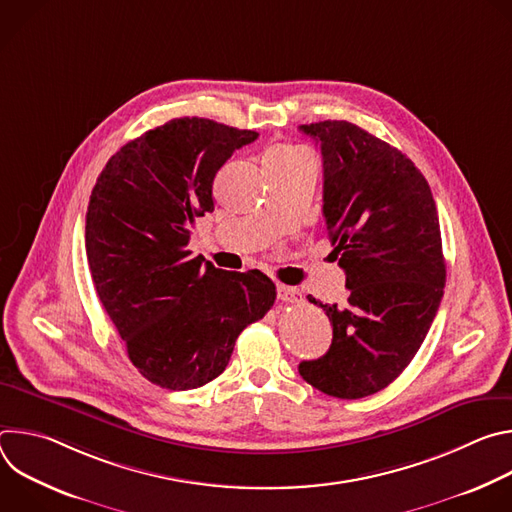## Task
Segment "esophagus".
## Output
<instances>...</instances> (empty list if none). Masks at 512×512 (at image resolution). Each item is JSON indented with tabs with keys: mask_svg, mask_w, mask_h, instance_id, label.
<instances>
[{
	"mask_svg": "<svg viewBox=\"0 0 512 512\" xmlns=\"http://www.w3.org/2000/svg\"><path fill=\"white\" fill-rule=\"evenodd\" d=\"M277 298L285 304H296L302 300V291L298 287H291V285H277Z\"/></svg>",
	"mask_w": 512,
	"mask_h": 512,
	"instance_id": "obj_1",
	"label": "esophagus"
}]
</instances>
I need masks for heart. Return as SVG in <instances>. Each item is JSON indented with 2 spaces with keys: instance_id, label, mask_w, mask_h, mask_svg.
<instances>
[{
  "instance_id": "heart-1",
  "label": "heart",
  "mask_w": 512,
  "mask_h": 512,
  "mask_svg": "<svg viewBox=\"0 0 512 512\" xmlns=\"http://www.w3.org/2000/svg\"><path fill=\"white\" fill-rule=\"evenodd\" d=\"M302 160H310V156L300 150L294 148V145H283V148H275L267 154L265 158V166H277V164H291V162H302Z\"/></svg>"
}]
</instances>
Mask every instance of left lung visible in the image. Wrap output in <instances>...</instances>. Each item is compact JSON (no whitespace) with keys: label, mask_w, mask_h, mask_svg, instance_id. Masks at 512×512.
<instances>
[{"label":"left lung","mask_w":512,"mask_h":512,"mask_svg":"<svg viewBox=\"0 0 512 512\" xmlns=\"http://www.w3.org/2000/svg\"><path fill=\"white\" fill-rule=\"evenodd\" d=\"M320 143L324 218L350 296L344 308L316 302L332 344L300 375L338 399L391 385L417 354L446 285L440 218L429 184L387 141L348 121L300 125Z\"/></svg>","instance_id":"left-lung-1"}]
</instances>
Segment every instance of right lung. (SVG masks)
I'll list each match as a JSON object with an SVG mask.
<instances>
[{
	"instance_id": "1",
	"label": "right lung",
	"mask_w": 512,
	"mask_h": 512,
	"mask_svg": "<svg viewBox=\"0 0 512 512\" xmlns=\"http://www.w3.org/2000/svg\"><path fill=\"white\" fill-rule=\"evenodd\" d=\"M257 131L180 117L107 162L91 192L85 247L97 296L133 367L188 391L221 375L239 334L275 302L257 269H216L188 251L190 225L214 210L212 182Z\"/></svg>"
}]
</instances>
